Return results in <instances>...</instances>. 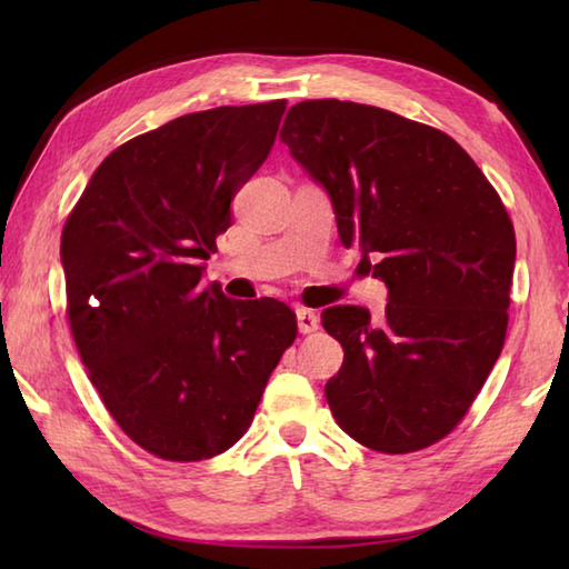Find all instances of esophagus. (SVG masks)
I'll return each instance as SVG.
<instances>
[{
	"mask_svg": "<svg viewBox=\"0 0 569 569\" xmlns=\"http://www.w3.org/2000/svg\"><path fill=\"white\" fill-rule=\"evenodd\" d=\"M318 328H320L318 312H312L308 308H300L298 310V330L303 332V335H310V332H316Z\"/></svg>",
	"mask_w": 569,
	"mask_h": 569,
	"instance_id": "34e87169",
	"label": "esophagus"
}]
</instances>
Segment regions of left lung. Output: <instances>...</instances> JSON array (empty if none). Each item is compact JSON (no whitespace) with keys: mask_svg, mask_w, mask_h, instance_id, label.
<instances>
[{"mask_svg":"<svg viewBox=\"0 0 569 569\" xmlns=\"http://www.w3.org/2000/svg\"><path fill=\"white\" fill-rule=\"evenodd\" d=\"M281 141L328 190L337 232L389 288L383 318L322 310L345 349L325 383L340 428L406 455L452 432L501 355L516 234L499 192L445 131L371 104L298 102Z\"/></svg>","mask_w":569,"mask_h":569,"instance_id":"left-lung-1","label":"left lung"}]
</instances>
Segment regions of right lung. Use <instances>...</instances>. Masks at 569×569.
Returning <instances> with one entry per match:
<instances>
[{
	"label": "right lung",
	"mask_w": 569,
	"mask_h": 569,
	"mask_svg": "<svg viewBox=\"0 0 569 569\" xmlns=\"http://www.w3.org/2000/svg\"><path fill=\"white\" fill-rule=\"evenodd\" d=\"M286 100L214 107L114 149L60 237L68 320L117 426L171 462L229 450L298 335L273 298L232 300L202 261L269 156Z\"/></svg>",
	"instance_id": "1"
}]
</instances>
